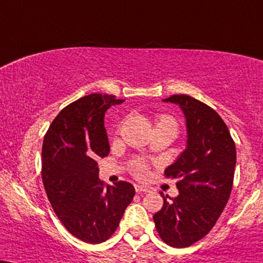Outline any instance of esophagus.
Returning a JSON list of instances; mask_svg holds the SVG:
<instances>
[{
	"instance_id": "obj_1",
	"label": "esophagus",
	"mask_w": 263,
	"mask_h": 263,
	"mask_svg": "<svg viewBox=\"0 0 263 263\" xmlns=\"http://www.w3.org/2000/svg\"><path fill=\"white\" fill-rule=\"evenodd\" d=\"M135 189L137 193H148L151 192V188L149 187H145V185H141V184H136L135 185Z\"/></svg>"
}]
</instances>
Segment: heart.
Returning a JSON list of instances; mask_svg holds the SVG:
<instances>
[{
	"label": "heart",
	"instance_id": "1",
	"mask_svg": "<svg viewBox=\"0 0 263 263\" xmlns=\"http://www.w3.org/2000/svg\"><path fill=\"white\" fill-rule=\"evenodd\" d=\"M162 121H168V122H172L171 119H168V118H161L160 122H162ZM172 124H174V122H172ZM135 172H136V175H138V176H143V175L145 174V166L143 165V164H137V165H136V167H135Z\"/></svg>",
	"mask_w": 263,
	"mask_h": 263
}]
</instances>
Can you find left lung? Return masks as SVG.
Returning <instances> with one entry per match:
<instances>
[{"label": "left lung", "instance_id": "left-lung-1", "mask_svg": "<svg viewBox=\"0 0 263 263\" xmlns=\"http://www.w3.org/2000/svg\"><path fill=\"white\" fill-rule=\"evenodd\" d=\"M183 111L187 147L167 166L165 175L179 178L178 195L160 193L164 205L153 216L166 244L187 248L204 238L218 220L233 187L235 144L227 125L214 109L187 95L162 99Z\"/></svg>", "mask_w": 263, "mask_h": 263}]
</instances>
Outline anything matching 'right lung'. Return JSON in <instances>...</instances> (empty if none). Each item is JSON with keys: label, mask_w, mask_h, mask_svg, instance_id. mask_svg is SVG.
I'll return each instance as SVG.
<instances>
[{"label": "right lung", "mask_w": 263, "mask_h": 263, "mask_svg": "<svg viewBox=\"0 0 263 263\" xmlns=\"http://www.w3.org/2000/svg\"><path fill=\"white\" fill-rule=\"evenodd\" d=\"M124 99L92 95L65 107L49 126L42 145V181L59 220L74 237L99 244L111 237L135 197L120 181L104 188L98 160L109 154L104 115Z\"/></svg>", "instance_id": "1"}]
</instances>
